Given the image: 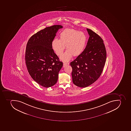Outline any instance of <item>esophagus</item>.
<instances>
[{
  "label": "esophagus",
  "mask_w": 131,
  "mask_h": 131,
  "mask_svg": "<svg viewBox=\"0 0 131 131\" xmlns=\"http://www.w3.org/2000/svg\"><path fill=\"white\" fill-rule=\"evenodd\" d=\"M69 63H63V67L64 68V67H66V66H67L68 65H69Z\"/></svg>",
  "instance_id": "1"
}]
</instances>
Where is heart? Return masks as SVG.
I'll return each mask as SVG.
<instances>
[{"mask_svg": "<svg viewBox=\"0 0 131 131\" xmlns=\"http://www.w3.org/2000/svg\"><path fill=\"white\" fill-rule=\"evenodd\" d=\"M86 40V36L83 32L73 29H66L60 34V39L55 38L53 40L52 48L57 55L61 56L66 46L67 50L60 59L63 61H68L73 55L77 56L82 52Z\"/></svg>", "mask_w": 131, "mask_h": 131, "instance_id": "obj_1", "label": "heart"}]
</instances>
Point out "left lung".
<instances>
[{
  "label": "left lung",
  "mask_w": 131,
  "mask_h": 131,
  "mask_svg": "<svg viewBox=\"0 0 131 131\" xmlns=\"http://www.w3.org/2000/svg\"><path fill=\"white\" fill-rule=\"evenodd\" d=\"M89 38L83 52L70 63L74 84L85 88L93 83L102 73L107 53L103 41L92 30L87 29Z\"/></svg>",
  "instance_id": "left-lung-1"
}]
</instances>
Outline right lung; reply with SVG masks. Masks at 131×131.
Returning <instances> with one entry per match:
<instances>
[{
  "label": "right lung",
  "instance_id": "add662e5",
  "mask_svg": "<svg viewBox=\"0 0 131 131\" xmlns=\"http://www.w3.org/2000/svg\"><path fill=\"white\" fill-rule=\"evenodd\" d=\"M62 28L59 25L46 27L31 36L27 43L25 60L29 74L45 88L56 84L63 66L51 46L56 33Z\"/></svg>",
  "mask_w": 131,
  "mask_h": 131
}]
</instances>
